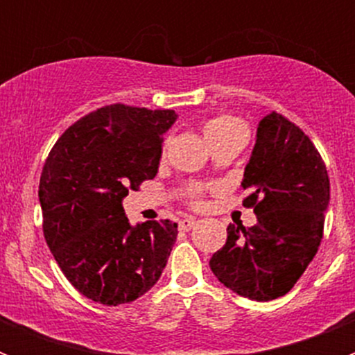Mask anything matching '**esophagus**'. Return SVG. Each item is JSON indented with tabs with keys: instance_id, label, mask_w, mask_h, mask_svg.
<instances>
[{
	"instance_id": "esophagus-1",
	"label": "esophagus",
	"mask_w": 355,
	"mask_h": 355,
	"mask_svg": "<svg viewBox=\"0 0 355 355\" xmlns=\"http://www.w3.org/2000/svg\"><path fill=\"white\" fill-rule=\"evenodd\" d=\"M197 225V220L196 218H192V216H188V218H183V220L180 222V227L183 229V231H190L192 227H196Z\"/></svg>"
}]
</instances>
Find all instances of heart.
I'll list each match as a JSON object with an SVG mask.
<instances>
[{"mask_svg": "<svg viewBox=\"0 0 355 355\" xmlns=\"http://www.w3.org/2000/svg\"><path fill=\"white\" fill-rule=\"evenodd\" d=\"M202 133H205L206 140L209 142H215L218 139H225V137H231V135L236 133H245V126L243 122L238 121L236 117H231V115H215V117L208 119L202 126ZM192 202L193 205H199V190L192 188Z\"/></svg>", "mask_w": 355, "mask_h": 355, "instance_id": "1", "label": "heart"}]
</instances>
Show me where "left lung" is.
Wrapping results in <instances>:
<instances>
[{
  "mask_svg": "<svg viewBox=\"0 0 355 355\" xmlns=\"http://www.w3.org/2000/svg\"><path fill=\"white\" fill-rule=\"evenodd\" d=\"M241 187L258 224H229L227 241L209 268L234 293L266 302L286 295L315 258L331 184L307 135L272 112L259 121Z\"/></svg>",
  "mask_w": 355,
  "mask_h": 355,
  "instance_id": "1",
  "label": "left lung"
}]
</instances>
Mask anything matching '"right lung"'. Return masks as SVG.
<instances>
[{
	"label": "right lung",
	"instance_id": "1",
	"mask_svg": "<svg viewBox=\"0 0 355 355\" xmlns=\"http://www.w3.org/2000/svg\"><path fill=\"white\" fill-rule=\"evenodd\" d=\"M175 119L174 110L105 106L74 122L44 163V238L69 283L94 302H133L167 265L178 224L131 225L122 200L156 175Z\"/></svg>",
	"mask_w": 355,
	"mask_h": 355
}]
</instances>
